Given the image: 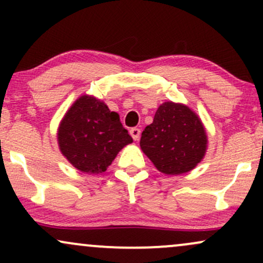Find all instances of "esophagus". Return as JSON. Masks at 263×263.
Instances as JSON below:
<instances>
[{"label": "esophagus", "mask_w": 263, "mask_h": 263, "mask_svg": "<svg viewBox=\"0 0 263 263\" xmlns=\"http://www.w3.org/2000/svg\"><path fill=\"white\" fill-rule=\"evenodd\" d=\"M129 135L132 136V138H134L135 141H138V140H140V137H141V129L137 128V127L131 128V129H129Z\"/></svg>", "instance_id": "esophagus-1"}]
</instances>
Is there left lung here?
Instances as JSON below:
<instances>
[{"mask_svg":"<svg viewBox=\"0 0 263 263\" xmlns=\"http://www.w3.org/2000/svg\"><path fill=\"white\" fill-rule=\"evenodd\" d=\"M141 149L162 173L178 176L194 170L204 158L208 135L200 117L189 106L163 102L142 132Z\"/></svg>","mask_w":263,"mask_h":263,"instance_id":"8db88e82","label":"left lung"}]
</instances>
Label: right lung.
I'll return each mask as SVG.
<instances>
[{
	"label": "right lung",
	"instance_id": "right-lung-1",
	"mask_svg": "<svg viewBox=\"0 0 263 263\" xmlns=\"http://www.w3.org/2000/svg\"><path fill=\"white\" fill-rule=\"evenodd\" d=\"M62 155L83 173L107 170L123 147L132 143L117 112L91 95H81L69 107L58 127Z\"/></svg>",
	"mask_w": 263,
	"mask_h": 263
}]
</instances>
